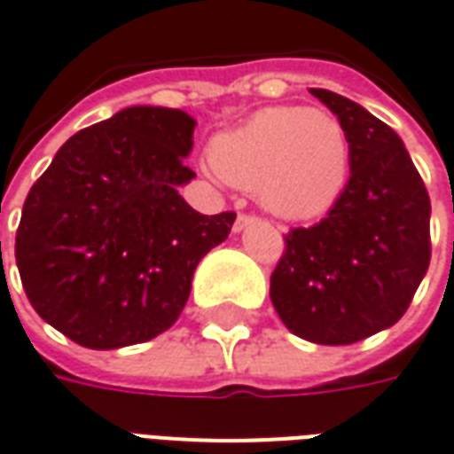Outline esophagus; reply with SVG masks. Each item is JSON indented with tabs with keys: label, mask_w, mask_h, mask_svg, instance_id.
Segmentation results:
<instances>
[{
	"label": "esophagus",
	"mask_w": 454,
	"mask_h": 454,
	"mask_svg": "<svg viewBox=\"0 0 454 454\" xmlns=\"http://www.w3.org/2000/svg\"><path fill=\"white\" fill-rule=\"evenodd\" d=\"M254 222H259V217H254V215H239L237 222H234V232H242L244 227H249Z\"/></svg>",
	"instance_id": "esophagus-1"
}]
</instances>
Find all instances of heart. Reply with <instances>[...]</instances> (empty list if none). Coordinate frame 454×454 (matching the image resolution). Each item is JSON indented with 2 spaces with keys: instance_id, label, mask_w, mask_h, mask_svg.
Instances as JSON below:
<instances>
[{
  "instance_id": "1",
  "label": "heart",
  "mask_w": 454,
  "mask_h": 454,
  "mask_svg": "<svg viewBox=\"0 0 454 454\" xmlns=\"http://www.w3.org/2000/svg\"><path fill=\"white\" fill-rule=\"evenodd\" d=\"M210 163L222 181L256 192L273 215L315 220L345 192L352 141L330 112L269 107L212 141Z\"/></svg>"
}]
</instances>
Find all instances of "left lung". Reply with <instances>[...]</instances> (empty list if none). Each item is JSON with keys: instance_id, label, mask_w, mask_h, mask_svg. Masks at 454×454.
Instances as JSON below:
<instances>
[{"instance_id": "8db88e82", "label": "left lung", "mask_w": 454, "mask_h": 454, "mask_svg": "<svg viewBox=\"0 0 454 454\" xmlns=\"http://www.w3.org/2000/svg\"><path fill=\"white\" fill-rule=\"evenodd\" d=\"M349 134V181L327 217L286 234L271 303L294 335L352 345L401 320L430 263V198L403 141L362 105L310 90Z\"/></svg>"}]
</instances>
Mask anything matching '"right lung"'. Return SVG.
Listing matches in <instances>:
<instances>
[{"label": "right lung", "instance_id": "right-lung-1", "mask_svg": "<svg viewBox=\"0 0 454 454\" xmlns=\"http://www.w3.org/2000/svg\"><path fill=\"white\" fill-rule=\"evenodd\" d=\"M195 119L127 107L78 131L28 191L16 266L48 325L90 349L166 333L188 303L192 273L237 215H200L178 195L195 178Z\"/></svg>", "mask_w": 454, "mask_h": 454}]
</instances>
